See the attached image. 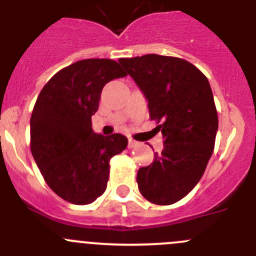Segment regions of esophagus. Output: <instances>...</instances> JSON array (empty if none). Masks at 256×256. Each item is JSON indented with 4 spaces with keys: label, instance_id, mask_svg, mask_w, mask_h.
<instances>
[{
    "label": "esophagus",
    "instance_id": "obj_1",
    "mask_svg": "<svg viewBox=\"0 0 256 256\" xmlns=\"http://www.w3.org/2000/svg\"><path fill=\"white\" fill-rule=\"evenodd\" d=\"M138 145H139V142H135V140H132V139L128 140V148H136Z\"/></svg>",
    "mask_w": 256,
    "mask_h": 256
}]
</instances>
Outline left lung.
<instances>
[{
  "mask_svg": "<svg viewBox=\"0 0 256 256\" xmlns=\"http://www.w3.org/2000/svg\"><path fill=\"white\" fill-rule=\"evenodd\" d=\"M148 100L150 118L162 130L164 149L138 172L139 190L155 204H173L200 182L218 128L208 80L176 56L146 54L118 60Z\"/></svg>",
  "mask_w": 256,
  "mask_h": 256,
  "instance_id": "obj_1",
  "label": "left lung"
}]
</instances>
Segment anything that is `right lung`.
Here are the masks:
<instances>
[{
  "instance_id": "obj_1",
  "label": "right lung",
  "mask_w": 256,
  "mask_h": 256,
  "mask_svg": "<svg viewBox=\"0 0 256 256\" xmlns=\"http://www.w3.org/2000/svg\"><path fill=\"white\" fill-rule=\"evenodd\" d=\"M128 76L111 59H84L56 73L38 96L30 149L50 190L74 204H90L107 188L110 160L128 146L121 134L97 135L92 116L102 88Z\"/></svg>"
}]
</instances>
